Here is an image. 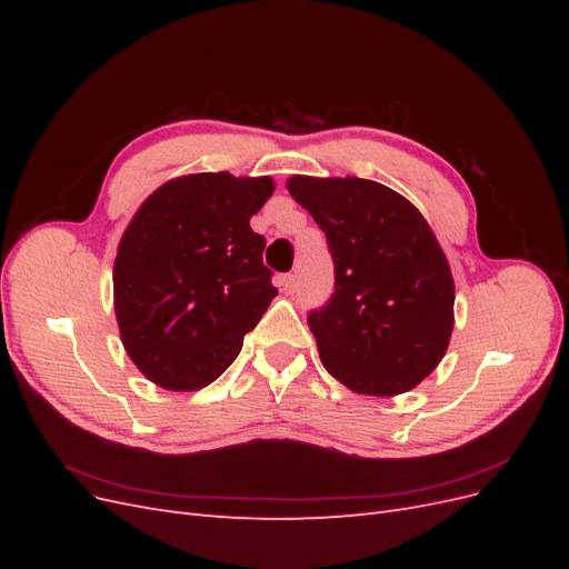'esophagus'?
<instances>
[{
    "label": "esophagus",
    "instance_id": "esophagus-1",
    "mask_svg": "<svg viewBox=\"0 0 569 569\" xmlns=\"http://www.w3.org/2000/svg\"><path fill=\"white\" fill-rule=\"evenodd\" d=\"M280 289L284 291V295H295V289H297V278H295V274H282V278H280Z\"/></svg>",
    "mask_w": 569,
    "mask_h": 569
}]
</instances>
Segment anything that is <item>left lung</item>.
<instances>
[{
    "mask_svg": "<svg viewBox=\"0 0 569 569\" xmlns=\"http://www.w3.org/2000/svg\"><path fill=\"white\" fill-rule=\"evenodd\" d=\"M287 189L335 261V295L308 316L322 366L356 393L416 389L453 332V274L429 222L375 180L291 176Z\"/></svg>",
    "mask_w": 569,
    "mask_h": 569,
    "instance_id": "1",
    "label": "left lung"
}]
</instances>
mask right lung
Returning <instances> with one entry per match:
<instances>
[{
    "instance_id": "obj_1",
    "label": "right lung",
    "mask_w": 569,
    "mask_h": 569,
    "mask_svg": "<svg viewBox=\"0 0 569 569\" xmlns=\"http://www.w3.org/2000/svg\"><path fill=\"white\" fill-rule=\"evenodd\" d=\"M274 182L192 173L142 201L118 242L113 308L120 341L149 382L197 391L226 372L278 289L266 239L249 226Z\"/></svg>"
}]
</instances>
